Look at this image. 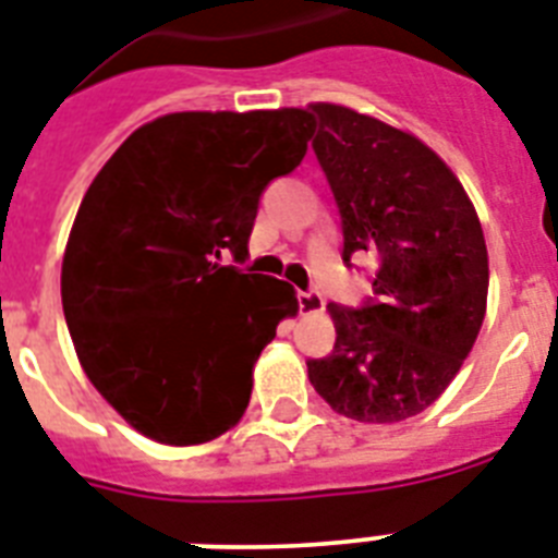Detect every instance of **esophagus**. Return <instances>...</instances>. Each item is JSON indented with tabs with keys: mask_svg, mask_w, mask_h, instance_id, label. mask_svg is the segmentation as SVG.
I'll return each mask as SVG.
<instances>
[{
	"mask_svg": "<svg viewBox=\"0 0 558 558\" xmlns=\"http://www.w3.org/2000/svg\"><path fill=\"white\" fill-rule=\"evenodd\" d=\"M296 300H300L302 314H319V311L325 307V300L316 291H302Z\"/></svg>",
	"mask_w": 558,
	"mask_h": 558,
	"instance_id": "esophagus-1",
	"label": "esophagus"
}]
</instances>
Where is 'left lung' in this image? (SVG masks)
<instances>
[{
    "mask_svg": "<svg viewBox=\"0 0 558 558\" xmlns=\"http://www.w3.org/2000/svg\"><path fill=\"white\" fill-rule=\"evenodd\" d=\"M314 153L342 218V258L374 253L377 300L328 305L333 351L307 360L316 395L360 423H398L447 391L487 314L478 213L456 172L412 132L340 102H311Z\"/></svg>",
    "mask_w": 558,
    "mask_h": 558,
    "instance_id": "8db88e82",
    "label": "left lung"
}]
</instances>
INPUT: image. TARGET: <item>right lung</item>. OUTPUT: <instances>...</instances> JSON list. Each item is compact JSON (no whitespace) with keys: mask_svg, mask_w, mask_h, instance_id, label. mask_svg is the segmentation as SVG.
<instances>
[{"mask_svg":"<svg viewBox=\"0 0 558 558\" xmlns=\"http://www.w3.org/2000/svg\"><path fill=\"white\" fill-rule=\"evenodd\" d=\"M305 109L172 111L120 144L83 195L62 256V311L83 372L146 438L195 447L251 403L253 365L296 316L247 256L258 195L300 167Z\"/></svg>","mask_w":558,"mask_h":558,"instance_id":"right-lung-1","label":"right lung"}]
</instances>
